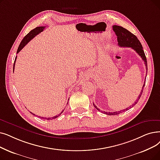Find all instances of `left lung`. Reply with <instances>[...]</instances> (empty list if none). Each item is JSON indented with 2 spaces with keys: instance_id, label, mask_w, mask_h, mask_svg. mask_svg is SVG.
<instances>
[{
  "instance_id": "left-lung-1",
  "label": "left lung",
  "mask_w": 160,
  "mask_h": 160,
  "mask_svg": "<svg viewBox=\"0 0 160 160\" xmlns=\"http://www.w3.org/2000/svg\"><path fill=\"white\" fill-rule=\"evenodd\" d=\"M112 29L113 31L115 32V34L117 36V39H118V46L120 47H128V48H131L132 49H133L138 55L141 57L142 59L144 61V64L146 67H147V70H148V67H147V58L145 56V54L144 52V50L142 49V46L141 45V43L140 42V41L138 40L137 37L134 35L133 33H131L130 31L127 30L126 29L123 28V27L121 26H118V25H113L112 26ZM145 86V81L144 82V84L142 86V90L141 91V93L138 97V99L136 100V102H134L131 106L129 107L131 108V107H133L135 105L138 101L139 100L140 97L142 93V90L143 88ZM94 107L98 110H100L98 108H97L94 104H93ZM127 110H129V108H127L126 109H123L120 111H116V112H104V113L107 114V115H117L118 114H120L124 111H126Z\"/></svg>"
}]
</instances>
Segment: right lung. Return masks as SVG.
Instances as JSON below:
<instances>
[{"mask_svg": "<svg viewBox=\"0 0 160 160\" xmlns=\"http://www.w3.org/2000/svg\"><path fill=\"white\" fill-rule=\"evenodd\" d=\"M45 27H36L35 29H32V30H31L28 34H27V35L23 38V39L22 40V42H21V43H20V44H19V47H18V51H17V53H18L21 50H22L23 48H24V46L29 42L31 40V39H32L35 36H37V34H38L39 33H40L41 32H42L43 31V30L45 29ZM17 58V57H16ZM16 59H15V62H16ZM15 62H14V63H13V70H14V67H15ZM68 104V103H67ZM63 112V110L61 112V114H62V112ZM32 114H33V115H35L34 114H33V113H32V112H31ZM61 114H58V116H53V117H51V118H44V117H40V118H42V119H46V120H53V119H55V118H57L59 116H60L61 115Z\"/></svg>", "mask_w": 160, "mask_h": 160, "instance_id": "obj_1", "label": "right lung"}]
</instances>
